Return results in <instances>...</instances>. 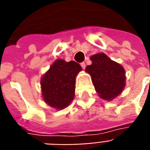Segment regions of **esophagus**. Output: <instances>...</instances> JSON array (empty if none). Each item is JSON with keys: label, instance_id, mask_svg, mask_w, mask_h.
<instances>
[{"label": "esophagus", "instance_id": "obj_1", "mask_svg": "<svg viewBox=\"0 0 150 150\" xmlns=\"http://www.w3.org/2000/svg\"><path fill=\"white\" fill-rule=\"evenodd\" d=\"M81 67H82V69H85L86 65H85V63H84V62H81Z\"/></svg>", "mask_w": 150, "mask_h": 150}]
</instances>
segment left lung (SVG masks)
<instances>
[{"label": "left lung", "instance_id": "left-lung-1", "mask_svg": "<svg viewBox=\"0 0 150 150\" xmlns=\"http://www.w3.org/2000/svg\"><path fill=\"white\" fill-rule=\"evenodd\" d=\"M92 63L85 71L91 75L95 89L100 98L110 101L122 92L125 87L124 67L112 61L104 53L91 56Z\"/></svg>", "mask_w": 150, "mask_h": 150}]
</instances>
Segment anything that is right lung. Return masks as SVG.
Wrapping results in <instances>:
<instances>
[{
  "label": "right lung",
  "mask_w": 150,
  "mask_h": 150,
  "mask_svg": "<svg viewBox=\"0 0 150 150\" xmlns=\"http://www.w3.org/2000/svg\"><path fill=\"white\" fill-rule=\"evenodd\" d=\"M81 69L74 61L55 60L40 80L45 103L56 110L67 107L74 98L76 76Z\"/></svg>",
  "instance_id": "right-lung-1"
}]
</instances>
